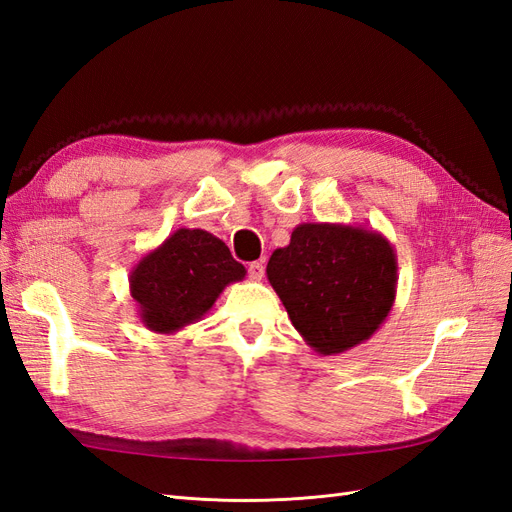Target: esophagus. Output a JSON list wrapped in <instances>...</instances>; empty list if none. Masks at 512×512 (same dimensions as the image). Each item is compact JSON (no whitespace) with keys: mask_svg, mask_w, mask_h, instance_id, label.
Returning a JSON list of instances; mask_svg holds the SVG:
<instances>
[{"mask_svg":"<svg viewBox=\"0 0 512 512\" xmlns=\"http://www.w3.org/2000/svg\"><path fill=\"white\" fill-rule=\"evenodd\" d=\"M247 273H250L252 280H262V277H265V265H262V262H250V265H247Z\"/></svg>","mask_w":512,"mask_h":512,"instance_id":"esophagus-1","label":"esophagus"}]
</instances>
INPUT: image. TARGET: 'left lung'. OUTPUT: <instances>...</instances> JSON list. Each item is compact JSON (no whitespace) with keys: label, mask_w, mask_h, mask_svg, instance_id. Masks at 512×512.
I'll return each mask as SVG.
<instances>
[{"label":"left lung","mask_w":512,"mask_h":512,"mask_svg":"<svg viewBox=\"0 0 512 512\" xmlns=\"http://www.w3.org/2000/svg\"><path fill=\"white\" fill-rule=\"evenodd\" d=\"M267 277L292 327L322 356L374 335L397 294V254L378 230L305 222L269 258Z\"/></svg>","instance_id":"8db88e82"}]
</instances>
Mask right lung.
I'll return each instance as SVG.
<instances>
[{"label": "right lung", "mask_w": 512, "mask_h": 512, "mask_svg": "<svg viewBox=\"0 0 512 512\" xmlns=\"http://www.w3.org/2000/svg\"><path fill=\"white\" fill-rule=\"evenodd\" d=\"M245 273L222 239L200 228H179L136 262L130 294L149 331L173 335L203 318Z\"/></svg>", "instance_id": "add662e5"}]
</instances>
